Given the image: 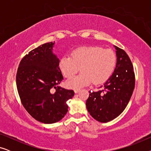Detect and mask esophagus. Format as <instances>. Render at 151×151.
Here are the masks:
<instances>
[{"mask_svg": "<svg viewBox=\"0 0 151 151\" xmlns=\"http://www.w3.org/2000/svg\"><path fill=\"white\" fill-rule=\"evenodd\" d=\"M80 91V88H76V89H74V92L76 93H78V92H79Z\"/></svg>", "mask_w": 151, "mask_h": 151, "instance_id": "34e87169", "label": "esophagus"}]
</instances>
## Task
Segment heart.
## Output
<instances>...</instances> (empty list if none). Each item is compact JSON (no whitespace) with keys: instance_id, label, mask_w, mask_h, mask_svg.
<instances>
[{"instance_id":"1","label":"heart","mask_w":151,"mask_h":151,"mask_svg":"<svg viewBox=\"0 0 151 151\" xmlns=\"http://www.w3.org/2000/svg\"><path fill=\"white\" fill-rule=\"evenodd\" d=\"M116 65L115 53L109 49L98 46H86L76 49L71 55H65L60 62L64 76L71 78L80 71L82 73L67 82L68 87L77 88L106 82L111 77Z\"/></svg>"}]
</instances>
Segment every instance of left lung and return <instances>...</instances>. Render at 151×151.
<instances>
[{
	"label": "left lung",
	"instance_id": "1",
	"mask_svg": "<svg viewBox=\"0 0 151 151\" xmlns=\"http://www.w3.org/2000/svg\"><path fill=\"white\" fill-rule=\"evenodd\" d=\"M115 49L117 64L114 72L100 90L89 92L86 102L88 113L100 122H108L118 117L127 107L135 88L131 60L125 51L116 46Z\"/></svg>",
	"mask_w": 151,
	"mask_h": 151
}]
</instances>
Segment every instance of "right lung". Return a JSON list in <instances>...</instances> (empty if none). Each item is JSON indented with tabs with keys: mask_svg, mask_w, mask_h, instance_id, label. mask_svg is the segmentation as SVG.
<instances>
[{
	"mask_svg": "<svg viewBox=\"0 0 151 151\" xmlns=\"http://www.w3.org/2000/svg\"><path fill=\"white\" fill-rule=\"evenodd\" d=\"M53 45L47 42L29 51L22 58L16 73L22 104L34 119L45 124L63 119L68 111L67 102L74 96L73 90L57 86L63 76L59 59L52 52Z\"/></svg>",
	"mask_w": 151,
	"mask_h": 151,
	"instance_id": "obj_1",
	"label": "right lung"
}]
</instances>
